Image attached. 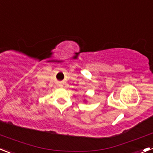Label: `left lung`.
I'll list each match as a JSON object with an SVG mask.
<instances>
[{"instance_id":"obj_1","label":"left lung","mask_w":153,"mask_h":153,"mask_svg":"<svg viewBox=\"0 0 153 153\" xmlns=\"http://www.w3.org/2000/svg\"><path fill=\"white\" fill-rule=\"evenodd\" d=\"M83 101H84V102H86V100H85V99H84V100H83Z\"/></svg>"}]
</instances>
